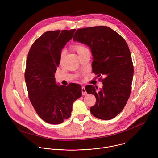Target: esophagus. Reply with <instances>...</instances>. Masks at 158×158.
Returning a JSON list of instances; mask_svg holds the SVG:
<instances>
[{
	"mask_svg": "<svg viewBox=\"0 0 158 158\" xmlns=\"http://www.w3.org/2000/svg\"><path fill=\"white\" fill-rule=\"evenodd\" d=\"M82 95H86L87 94V93H86V91H85V87H82Z\"/></svg>",
	"mask_w": 158,
	"mask_h": 158,
	"instance_id": "34e87169",
	"label": "esophagus"
}]
</instances>
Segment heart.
<instances>
[{"instance_id":"b5f03b06","label":"heart","mask_w":158,"mask_h":158,"mask_svg":"<svg viewBox=\"0 0 158 158\" xmlns=\"http://www.w3.org/2000/svg\"><path fill=\"white\" fill-rule=\"evenodd\" d=\"M73 48L77 52L78 56H80L82 54H83L84 52L88 51L87 49L85 46H82V45H81V44H75L73 46ZM64 56V52L62 51L60 53V61L62 60Z\"/></svg>"}]
</instances>
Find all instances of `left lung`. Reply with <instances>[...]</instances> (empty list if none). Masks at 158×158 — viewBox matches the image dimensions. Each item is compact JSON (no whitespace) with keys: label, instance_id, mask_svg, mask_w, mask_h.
Returning <instances> with one entry per match:
<instances>
[{"label":"left lung","instance_id":"8db88e82","mask_svg":"<svg viewBox=\"0 0 158 158\" xmlns=\"http://www.w3.org/2000/svg\"><path fill=\"white\" fill-rule=\"evenodd\" d=\"M73 40L86 44L93 56V72L100 77L102 89L93 85L85 87L88 94L96 98L90 111L96 118L109 120L123 110L130 96L134 74L131 52L126 40L107 26L77 29ZM105 76L102 79L101 75Z\"/></svg>","mask_w":158,"mask_h":158}]
</instances>
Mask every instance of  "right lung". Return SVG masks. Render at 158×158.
Here are the masks:
<instances>
[{"label":"right lung","mask_w":158,"mask_h":158,"mask_svg":"<svg viewBox=\"0 0 158 158\" xmlns=\"http://www.w3.org/2000/svg\"><path fill=\"white\" fill-rule=\"evenodd\" d=\"M75 31L45 32L32 44L28 53L25 81L29 98L39 116L49 124H59L68 119L73 102L82 95L79 84L58 85L54 77L61 50Z\"/></svg>","instance_id":"right-lung-1"}]
</instances>
